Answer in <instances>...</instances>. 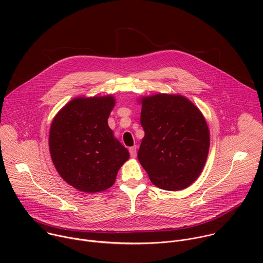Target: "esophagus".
<instances>
[{
  "instance_id": "1",
  "label": "esophagus",
  "mask_w": 263,
  "mask_h": 263,
  "mask_svg": "<svg viewBox=\"0 0 263 263\" xmlns=\"http://www.w3.org/2000/svg\"><path fill=\"white\" fill-rule=\"evenodd\" d=\"M137 147L134 145V146H131L130 148H129V152H130V156L132 157V158H135L136 157V155H137Z\"/></svg>"
}]
</instances>
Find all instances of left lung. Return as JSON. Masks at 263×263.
Masks as SVG:
<instances>
[{
  "instance_id": "left-lung-1",
  "label": "left lung",
  "mask_w": 263,
  "mask_h": 263,
  "mask_svg": "<svg viewBox=\"0 0 263 263\" xmlns=\"http://www.w3.org/2000/svg\"><path fill=\"white\" fill-rule=\"evenodd\" d=\"M144 130L137 157L151 182L164 191H181L200 176L210 135L202 112L180 95L142 97Z\"/></svg>"
}]
</instances>
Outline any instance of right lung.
Here are the masks:
<instances>
[{"label":"right lung","instance_id":"add662e5","mask_svg":"<svg viewBox=\"0 0 263 263\" xmlns=\"http://www.w3.org/2000/svg\"><path fill=\"white\" fill-rule=\"evenodd\" d=\"M112 96L74 98L54 118L49 135L52 161L73 189L93 194L115 184L128 149L114 136L108 118Z\"/></svg>","mask_w":263,"mask_h":263}]
</instances>
